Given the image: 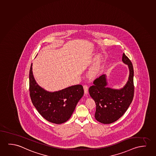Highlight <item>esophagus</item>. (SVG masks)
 <instances>
[{
    "label": "esophagus",
    "mask_w": 156,
    "mask_h": 156,
    "mask_svg": "<svg viewBox=\"0 0 156 156\" xmlns=\"http://www.w3.org/2000/svg\"><path fill=\"white\" fill-rule=\"evenodd\" d=\"M83 88H84V93L85 94H88V86H87L86 85H84L83 86Z\"/></svg>",
    "instance_id": "1"
}]
</instances>
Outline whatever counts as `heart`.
I'll use <instances>...</instances> for the list:
<instances>
[{
  "label": "heart",
  "mask_w": 156,
  "mask_h": 156,
  "mask_svg": "<svg viewBox=\"0 0 156 156\" xmlns=\"http://www.w3.org/2000/svg\"><path fill=\"white\" fill-rule=\"evenodd\" d=\"M101 63L100 59H99L97 62L89 70V75L90 77H95L99 74L100 71L101 70Z\"/></svg>",
  "instance_id": "b5f03b06"
}]
</instances>
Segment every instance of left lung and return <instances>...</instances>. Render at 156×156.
I'll use <instances>...</instances> for the list:
<instances>
[{"label": "left lung", "mask_w": 156, "mask_h": 156, "mask_svg": "<svg viewBox=\"0 0 156 156\" xmlns=\"http://www.w3.org/2000/svg\"><path fill=\"white\" fill-rule=\"evenodd\" d=\"M122 62L129 70L126 84L120 89L108 87L107 76L103 75L95 79L89 88V93L96 104L95 118L104 124H110L119 119L129 108L134 94L133 66L123 53Z\"/></svg>", "instance_id": "left-lung-1"}]
</instances>
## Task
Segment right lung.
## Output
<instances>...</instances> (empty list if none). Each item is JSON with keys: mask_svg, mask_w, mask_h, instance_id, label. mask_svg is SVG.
Here are the masks:
<instances>
[{"mask_svg": "<svg viewBox=\"0 0 156 156\" xmlns=\"http://www.w3.org/2000/svg\"><path fill=\"white\" fill-rule=\"evenodd\" d=\"M32 65L30 68V92L34 107L49 122L61 124L67 121L84 95L83 87L76 85L55 92L47 91L36 83Z\"/></svg>", "mask_w": 156, "mask_h": 156, "instance_id": "right-lung-1", "label": "right lung"}]
</instances>
